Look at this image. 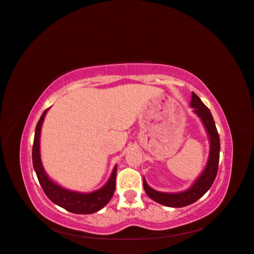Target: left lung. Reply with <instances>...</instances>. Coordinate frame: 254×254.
<instances>
[{
    "instance_id": "1",
    "label": "left lung",
    "mask_w": 254,
    "mask_h": 254,
    "mask_svg": "<svg viewBox=\"0 0 254 254\" xmlns=\"http://www.w3.org/2000/svg\"><path fill=\"white\" fill-rule=\"evenodd\" d=\"M190 106L193 108V113L203 123L207 136H208L209 153L204 170L201 171L200 174L195 179L189 189L175 193L160 192V190H154L148 185L146 179L143 178L144 192L147 193L150 198L161 205L175 207V208L193 204L196 200H198L201 196H204L207 190L210 189V186L213 185L217 172H218L220 140L214 118L211 116L208 107L200 101V98L194 92L192 93Z\"/></svg>"
}]
</instances>
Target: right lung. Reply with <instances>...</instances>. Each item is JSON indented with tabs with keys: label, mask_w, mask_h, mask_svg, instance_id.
I'll return each instance as SVG.
<instances>
[{
	"label": "right lung",
	"mask_w": 254,
	"mask_h": 254,
	"mask_svg": "<svg viewBox=\"0 0 254 254\" xmlns=\"http://www.w3.org/2000/svg\"><path fill=\"white\" fill-rule=\"evenodd\" d=\"M48 110H46L39 118V122L35 129V138L33 144V165L35 172L37 174L39 183L45 194L56 205L73 214H94L107 205L112 196L114 195V192H115L117 164L114 167L107 182L102 188L92 190V192L89 193L77 192V190L65 189L62 185L55 182L53 179H50L47 172L45 171L40 156V132Z\"/></svg>",
	"instance_id": "add662e5"
}]
</instances>
